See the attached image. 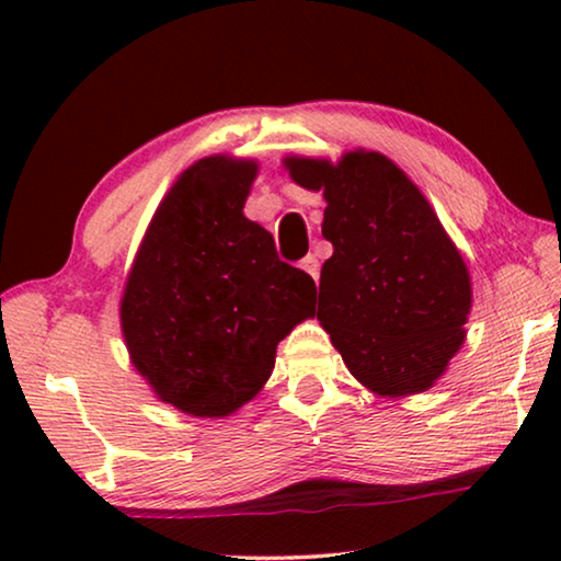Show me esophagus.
Here are the masks:
<instances>
[{
  "mask_svg": "<svg viewBox=\"0 0 561 561\" xmlns=\"http://www.w3.org/2000/svg\"><path fill=\"white\" fill-rule=\"evenodd\" d=\"M299 267H301L304 272H307V274H309V277H311V279H314V282L319 279V270H321V267H319V260L314 257V254H307V257H304V260H301V264H299Z\"/></svg>",
  "mask_w": 561,
  "mask_h": 561,
  "instance_id": "1",
  "label": "esophagus"
}]
</instances>
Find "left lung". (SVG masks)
I'll list each match as a JSON object with an SVG mask.
<instances>
[{"label": "left lung", "instance_id": "left-lung-1", "mask_svg": "<svg viewBox=\"0 0 561 561\" xmlns=\"http://www.w3.org/2000/svg\"><path fill=\"white\" fill-rule=\"evenodd\" d=\"M307 190H324L317 319L356 381L378 396L428 391L465 341L470 274L438 215L386 156L354 150L339 163L287 158Z\"/></svg>", "mask_w": 561, "mask_h": 561}]
</instances>
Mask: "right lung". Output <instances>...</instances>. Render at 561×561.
I'll list each match as a JSON object with an SVG mask.
<instances>
[{
	"mask_svg": "<svg viewBox=\"0 0 561 561\" xmlns=\"http://www.w3.org/2000/svg\"><path fill=\"white\" fill-rule=\"evenodd\" d=\"M254 160L190 165L148 225L121 299L136 371L160 401L222 417L267 383L277 344L311 317L317 287L282 262L274 237L242 207Z\"/></svg>",
	"mask_w": 561,
	"mask_h": 561,
	"instance_id": "add662e5",
	"label": "right lung"
}]
</instances>
